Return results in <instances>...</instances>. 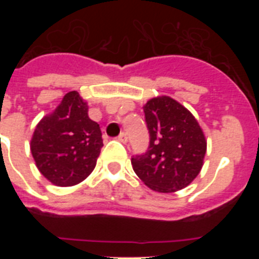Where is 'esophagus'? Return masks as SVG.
Here are the masks:
<instances>
[{"label":"esophagus","mask_w":259,"mask_h":259,"mask_svg":"<svg viewBox=\"0 0 259 259\" xmlns=\"http://www.w3.org/2000/svg\"><path fill=\"white\" fill-rule=\"evenodd\" d=\"M118 140L120 141V143H123V144L127 143V141H128L127 134H125V132H120V134H119V136H118Z\"/></svg>","instance_id":"1"}]
</instances>
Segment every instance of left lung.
<instances>
[{
    "label": "left lung",
    "mask_w": 259,
    "mask_h": 259,
    "mask_svg": "<svg viewBox=\"0 0 259 259\" xmlns=\"http://www.w3.org/2000/svg\"><path fill=\"white\" fill-rule=\"evenodd\" d=\"M149 146L131 158L136 175L150 189L170 193L185 188L200 174L206 140L200 124L172 98H152L144 106Z\"/></svg>",
    "instance_id": "left-lung-1"
}]
</instances>
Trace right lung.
Here are the masks:
<instances>
[{
	"label": "right lung",
	"instance_id": "obj_1",
	"mask_svg": "<svg viewBox=\"0 0 259 259\" xmlns=\"http://www.w3.org/2000/svg\"><path fill=\"white\" fill-rule=\"evenodd\" d=\"M102 134L88 116V106L76 91L68 92L54 113L40 120L31 152L40 172L53 184L70 187L95 170Z\"/></svg>",
	"mask_w": 259,
	"mask_h": 259
}]
</instances>
